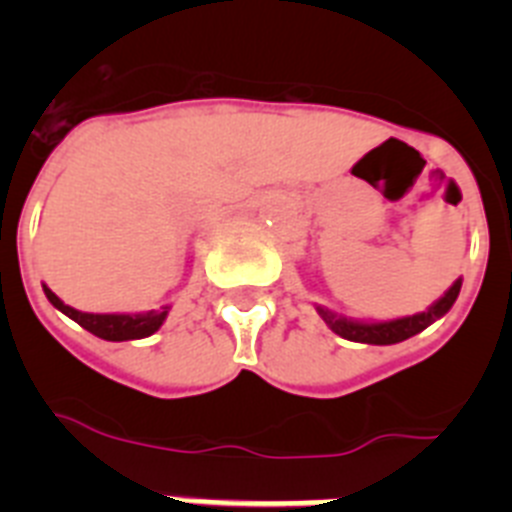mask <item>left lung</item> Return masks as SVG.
<instances>
[{"instance_id":"1","label":"left lung","mask_w":512,"mask_h":512,"mask_svg":"<svg viewBox=\"0 0 512 512\" xmlns=\"http://www.w3.org/2000/svg\"><path fill=\"white\" fill-rule=\"evenodd\" d=\"M461 292V277L451 284L431 307H425L423 312H415V315H405V318H392V320H356L346 318V315H338V312L328 310L323 305H315L320 318L325 320L336 336L346 338V341L354 343H372V346H392V343L408 341V338L418 336L420 330H425L428 325H433L436 320H441L446 312L454 307L456 297Z\"/></svg>"}]
</instances>
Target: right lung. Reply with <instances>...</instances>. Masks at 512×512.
<instances>
[{
  "label": "right lung",
  "mask_w": 512,
  "mask_h": 512,
  "mask_svg": "<svg viewBox=\"0 0 512 512\" xmlns=\"http://www.w3.org/2000/svg\"><path fill=\"white\" fill-rule=\"evenodd\" d=\"M43 292L56 310H61L66 318H71L81 328L94 333L97 338H104V341H138V338L153 336L164 325V320L169 318L171 310V305H164L158 310L146 312H81L76 307L66 305L48 284H43Z\"/></svg>",
  "instance_id": "right-lung-1"
}]
</instances>
